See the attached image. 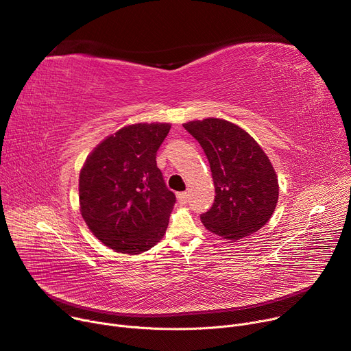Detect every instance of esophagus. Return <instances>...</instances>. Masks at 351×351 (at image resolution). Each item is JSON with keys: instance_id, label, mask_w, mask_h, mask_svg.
<instances>
[{"instance_id": "obj_1", "label": "esophagus", "mask_w": 351, "mask_h": 351, "mask_svg": "<svg viewBox=\"0 0 351 351\" xmlns=\"http://www.w3.org/2000/svg\"><path fill=\"white\" fill-rule=\"evenodd\" d=\"M178 202H179L180 204H186V203H187V193H186V191L178 193Z\"/></svg>"}]
</instances>
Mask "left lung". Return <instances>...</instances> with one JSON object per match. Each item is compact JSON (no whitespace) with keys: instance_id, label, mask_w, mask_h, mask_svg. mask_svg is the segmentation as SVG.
Returning a JSON list of instances; mask_svg holds the SVG:
<instances>
[{"instance_id":"obj_1","label":"left lung","mask_w":351,"mask_h":351,"mask_svg":"<svg viewBox=\"0 0 351 351\" xmlns=\"http://www.w3.org/2000/svg\"><path fill=\"white\" fill-rule=\"evenodd\" d=\"M183 128L203 147L213 172L217 194L213 207L199 217L204 226L230 241L260 230L279 197L278 176L264 149L225 119L190 121Z\"/></svg>"}]
</instances>
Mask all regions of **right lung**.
Returning <instances> with one entry per match:
<instances>
[{
	"mask_svg": "<svg viewBox=\"0 0 351 351\" xmlns=\"http://www.w3.org/2000/svg\"><path fill=\"white\" fill-rule=\"evenodd\" d=\"M171 123L129 125L99 143L79 175L82 217L118 253L140 254L165 234L176 197L157 167Z\"/></svg>",
	"mask_w": 351,
	"mask_h": 351,
	"instance_id": "right-lung-1",
	"label": "right lung"
}]
</instances>
